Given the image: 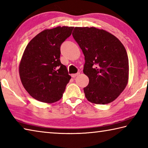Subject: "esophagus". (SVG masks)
Wrapping results in <instances>:
<instances>
[{"instance_id":"esophagus-1","label":"esophagus","mask_w":148,"mask_h":148,"mask_svg":"<svg viewBox=\"0 0 148 148\" xmlns=\"http://www.w3.org/2000/svg\"><path fill=\"white\" fill-rule=\"evenodd\" d=\"M79 74V72H77V73H76V74H72L71 75V76L72 77H76L77 76H78V75Z\"/></svg>"}]
</instances>
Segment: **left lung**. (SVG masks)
Returning <instances> with one entry per match:
<instances>
[{
	"label": "left lung",
	"mask_w": 148,
	"mask_h": 148,
	"mask_svg": "<svg viewBox=\"0 0 148 148\" xmlns=\"http://www.w3.org/2000/svg\"><path fill=\"white\" fill-rule=\"evenodd\" d=\"M72 36L82 49L85 63L83 72L89 78L83 88L92 103L114 101L128 84L129 62L126 51L117 38L94 27H76Z\"/></svg>",
	"instance_id": "obj_1"
}]
</instances>
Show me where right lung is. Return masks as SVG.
<instances>
[{"label":"right lung","mask_w":148,"mask_h":148,"mask_svg":"<svg viewBox=\"0 0 148 148\" xmlns=\"http://www.w3.org/2000/svg\"><path fill=\"white\" fill-rule=\"evenodd\" d=\"M73 27H56L38 34L28 43L19 65L24 88L31 97L52 103L63 96L71 79L66 66L61 63L60 46L71 35Z\"/></svg>","instance_id":"right-lung-1"}]
</instances>
